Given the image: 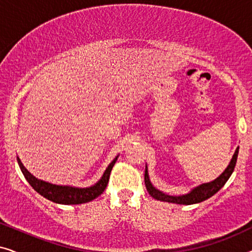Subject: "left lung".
<instances>
[{"instance_id": "left-lung-1", "label": "left lung", "mask_w": 252, "mask_h": 252, "mask_svg": "<svg viewBox=\"0 0 252 252\" xmlns=\"http://www.w3.org/2000/svg\"><path fill=\"white\" fill-rule=\"evenodd\" d=\"M237 155H239V148L235 150V153L233 155L232 160L225 171L222 172L221 174L219 175L218 178L215 179V180L211 182H208V184H202L191 189L188 194L186 195H180V196H172L167 195L165 192L158 190L153 186L150 182L149 174H148V168L146 166V171H144V184H146L147 190L149 194L153 196L154 198L158 199V201L163 202H168V203H175V204H184V205H190V204H196V203L203 202L205 199H208L218 192L220 189L223 187V185L226 184L227 180H228L230 175H232L234 168H235L236 160H237Z\"/></svg>"}]
</instances>
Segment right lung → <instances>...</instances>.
I'll list each match as a JSON object with an SVG mask.
<instances>
[{
	"mask_svg": "<svg viewBox=\"0 0 252 252\" xmlns=\"http://www.w3.org/2000/svg\"><path fill=\"white\" fill-rule=\"evenodd\" d=\"M117 156L115 159H113L106 170L104 174L102 175V178L99 179V181L96 182L94 186L87 188H78V187H71V186H60V185H53L49 184V182H46L43 180H40L34 177L33 174H31L29 171L26 170V167L24 166L22 161H20L19 157H17V160H18V165L22 170L24 177L29 184L32 186L33 189L35 191L39 192L40 195H42L43 197L49 199L51 202L58 203V204H81V203H87L91 202L96 197H98L99 195L104 191L106 188V185L109 182L110 173H111V170L115 165Z\"/></svg>",
	"mask_w": 252,
	"mask_h": 252,
	"instance_id": "add662e5",
	"label": "right lung"
}]
</instances>
